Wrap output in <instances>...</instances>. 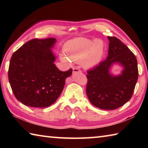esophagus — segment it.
I'll return each mask as SVG.
<instances>
[{
  "mask_svg": "<svg viewBox=\"0 0 148 148\" xmlns=\"http://www.w3.org/2000/svg\"><path fill=\"white\" fill-rule=\"evenodd\" d=\"M81 72V71L79 69L77 68H74L73 69V73H76V72Z\"/></svg>",
  "mask_w": 148,
  "mask_h": 148,
  "instance_id": "34e87169",
  "label": "esophagus"
}]
</instances>
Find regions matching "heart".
Masks as SVG:
<instances>
[{"label": "heart", "instance_id": "heart-1", "mask_svg": "<svg viewBox=\"0 0 148 148\" xmlns=\"http://www.w3.org/2000/svg\"><path fill=\"white\" fill-rule=\"evenodd\" d=\"M66 55L61 54L60 58L69 63L71 61L84 62L87 67L92 68L101 62L104 53V44L101 40L76 38L69 41L66 45Z\"/></svg>", "mask_w": 148, "mask_h": 148}]
</instances>
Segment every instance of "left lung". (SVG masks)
<instances>
[{"instance_id": "left-lung-1", "label": "left lung", "mask_w": 148, "mask_h": 148, "mask_svg": "<svg viewBox=\"0 0 148 148\" xmlns=\"http://www.w3.org/2000/svg\"><path fill=\"white\" fill-rule=\"evenodd\" d=\"M108 56L103 62L87 71L86 93L95 106L102 110H115L122 106L132 97L138 70L137 60L128 47L116 37L108 36ZM119 64L122 73H110L114 64Z\"/></svg>"}]
</instances>
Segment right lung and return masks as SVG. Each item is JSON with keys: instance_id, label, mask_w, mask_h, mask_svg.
<instances>
[{"instance_id": "add662e5", "label": "right lung", "mask_w": 148, "mask_h": 148, "mask_svg": "<svg viewBox=\"0 0 148 148\" xmlns=\"http://www.w3.org/2000/svg\"><path fill=\"white\" fill-rule=\"evenodd\" d=\"M56 39H32L14 52L8 69V79L17 101L27 106H51L63 90L72 69L59 71L51 49Z\"/></svg>"}]
</instances>
